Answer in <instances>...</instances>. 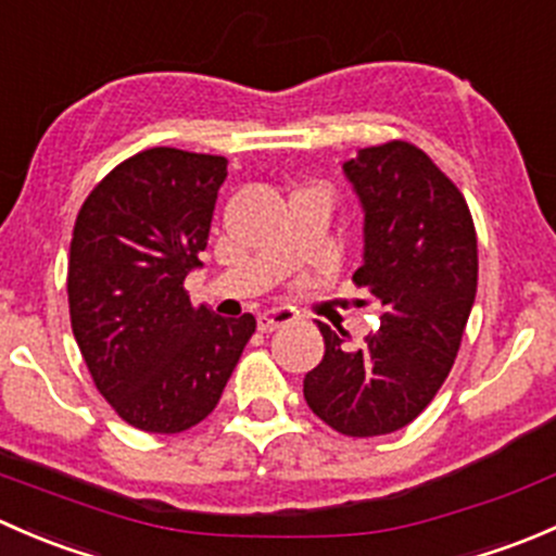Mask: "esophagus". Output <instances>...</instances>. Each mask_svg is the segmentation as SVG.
Here are the masks:
<instances>
[{
  "label": "esophagus",
  "instance_id": "1",
  "mask_svg": "<svg viewBox=\"0 0 556 556\" xmlns=\"http://www.w3.org/2000/svg\"><path fill=\"white\" fill-rule=\"evenodd\" d=\"M299 319V314L293 309H268L263 314H257V328L266 330V333H271V330L277 328H285V325L295 323Z\"/></svg>",
  "mask_w": 556,
  "mask_h": 556
}]
</instances>
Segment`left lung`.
I'll return each instance as SVG.
<instances>
[{
  "label": "left lung",
  "mask_w": 556,
  "mask_h": 556,
  "mask_svg": "<svg viewBox=\"0 0 556 556\" xmlns=\"http://www.w3.org/2000/svg\"><path fill=\"white\" fill-rule=\"evenodd\" d=\"M363 206L357 288L379 306V330L352 344L319 323L325 355L304 379L309 408L352 439L395 433L450 377L479 282L476 228L457 185L408 142L357 150L344 164Z\"/></svg>",
  "instance_id": "obj_1"
}]
</instances>
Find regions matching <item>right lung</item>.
<instances>
[{
	"label": "right lung",
	"mask_w": 556,
	"mask_h": 556,
	"mask_svg": "<svg viewBox=\"0 0 556 556\" xmlns=\"http://www.w3.org/2000/svg\"><path fill=\"white\" fill-rule=\"evenodd\" d=\"M223 155L153 148L115 166L80 206L70 247L72 333L117 417L148 433H182L220 401L255 317L190 306Z\"/></svg>",
	"instance_id": "1"
}]
</instances>
